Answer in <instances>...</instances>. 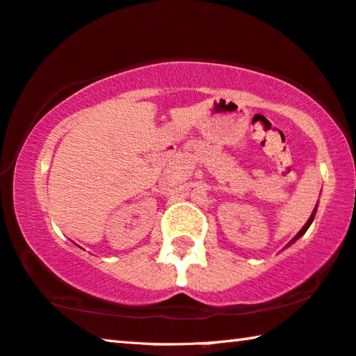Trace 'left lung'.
<instances>
[{"label": "left lung", "mask_w": 356, "mask_h": 356, "mask_svg": "<svg viewBox=\"0 0 356 356\" xmlns=\"http://www.w3.org/2000/svg\"><path fill=\"white\" fill-rule=\"evenodd\" d=\"M315 212H317V206H315V209H314V212H312V216H310V217H309V220H307V223H306V225H304V227L301 228V231H300V233H298V234L295 236V238H293V239L290 241V244H289V245H291V244H293V242H295L296 239H300V238H301V236H302L304 233H306V231L309 229V227H310V225H312V222H314V218H315ZM289 245H286V247H289Z\"/></svg>", "instance_id": "8db88e82"}]
</instances>
